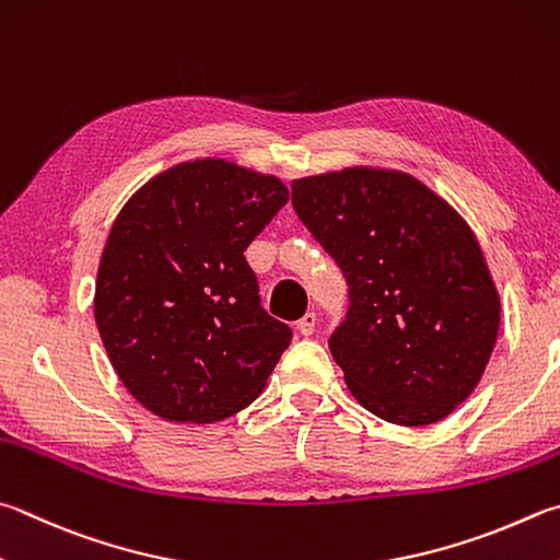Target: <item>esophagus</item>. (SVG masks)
<instances>
[{
    "mask_svg": "<svg viewBox=\"0 0 560 560\" xmlns=\"http://www.w3.org/2000/svg\"><path fill=\"white\" fill-rule=\"evenodd\" d=\"M296 330L301 335H313V330H315V313L313 311H308L306 315H303V318H299Z\"/></svg>",
    "mask_w": 560,
    "mask_h": 560,
    "instance_id": "34e87169",
    "label": "esophagus"
}]
</instances>
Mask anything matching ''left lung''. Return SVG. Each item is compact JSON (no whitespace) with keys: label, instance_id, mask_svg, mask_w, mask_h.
<instances>
[{"label":"left lung","instance_id":"8db88e82","mask_svg":"<svg viewBox=\"0 0 560 560\" xmlns=\"http://www.w3.org/2000/svg\"><path fill=\"white\" fill-rule=\"evenodd\" d=\"M291 202L348 281L328 348L354 399L396 425L445 419L480 382L500 330L472 230L399 171L293 180Z\"/></svg>","mask_w":560,"mask_h":560}]
</instances>
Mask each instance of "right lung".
I'll list each match as a JSON object with an SVG mask.
<instances>
[{"mask_svg":"<svg viewBox=\"0 0 560 560\" xmlns=\"http://www.w3.org/2000/svg\"><path fill=\"white\" fill-rule=\"evenodd\" d=\"M279 178L222 159L164 171L115 220L95 323L129 394L161 419H228L261 394L293 332L261 308L245 259L287 206Z\"/></svg>","mask_w":560,"mask_h":560,"instance_id":"1","label":"right lung"}]
</instances>
